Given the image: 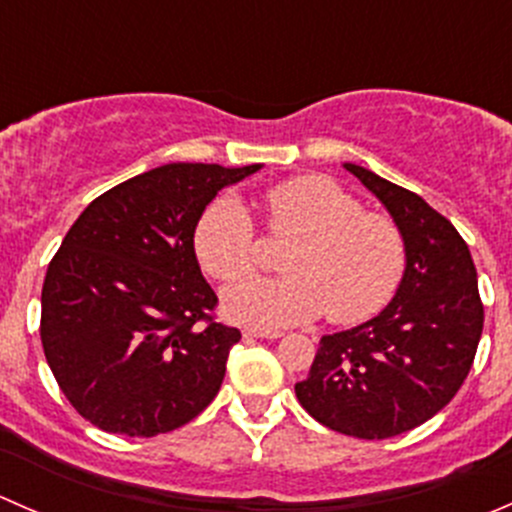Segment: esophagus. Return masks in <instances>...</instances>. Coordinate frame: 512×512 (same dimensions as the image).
Returning <instances> with one entry per match:
<instances>
[{"instance_id": "obj_1", "label": "esophagus", "mask_w": 512, "mask_h": 512, "mask_svg": "<svg viewBox=\"0 0 512 512\" xmlns=\"http://www.w3.org/2000/svg\"><path fill=\"white\" fill-rule=\"evenodd\" d=\"M245 337H257V339H280L282 332H275V329H245Z\"/></svg>"}]
</instances>
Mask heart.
I'll list each match as a JSON object with an SVG mask.
<instances>
[{
  "label": "heart",
  "mask_w": 512,
  "mask_h": 512,
  "mask_svg": "<svg viewBox=\"0 0 512 512\" xmlns=\"http://www.w3.org/2000/svg\"><path fill=\"white\" fill-rule=\"evenodd\" d=\"M262 208L270 235L294 240L282 257L285 277L242 280L257 262V232L232 195L210 203L195 225L205 275L242 280L223 294L232 322L280 329L327 312L334 324H359L391 302L406 270V240L389 215L361 210L352 193L322 175L272 185Z\"/></svg>",
  "instance_id": "heart-1"
}]
</instances>
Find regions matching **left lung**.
I'll use <instances>...</instances> for the list:
<instances>
[{
  "instance_id": "8db88e82",
  "label": "left lung",
  "mask_w": 512,
  "mask_h": 512,
  "mask_svg": "<svg viewBox=\"0 0 512 512\" xmlns=\"http://www.w3.org/2000/svg\"><path fill=\"white\" fill-rule=\"evenodd\" d=\"M381 200L406 240L394 299L369 322L319 342L299 404L344 436L391 438L421 426L456 396L483 332L471 250L421 195L344 163Z\"/></svg>"
}]
</instances>
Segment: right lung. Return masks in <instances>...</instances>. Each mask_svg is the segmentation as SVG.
Returning a JSON list of instances; mask_svg holds the SVG:
<instances>
[{
  "instance_id": "obj_1",
  "label": "right lung",
  "mask_w": 512,
  "mask_h": 512,
  "mask_svg": "<svg viewBox=\"0 0 512 512\" xmlns=\"http://www.w3.org/2000/svg\"><path fill=\"white\" fill-rule=\"evenodd\" d=\"M260 168L160 165L98 195L66 232L41 289V344L101 431L158 436L218 396L240 329L210 314L218 297L193 235L218 190Z\"/></svg>"
}]
</instances>
